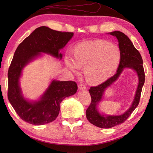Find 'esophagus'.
Instances as JSON below:
<instances>
[{"label": "esophagus", "instance_id": "obj_1", "mask_svg": "<svg viewBox=\"0 0 153 153\" xmlns=\"http://www.w3.org/2000/svg\"><path fill=\"white\" fill-rule=\"evenodd\" d=\"M78 89L79 90H85L86 86L84 85L83 83H79V84H78Z\"/></svg>", "mask_w": 153, "mask_h": 153}]
</instances>
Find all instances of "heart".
Segmentation results:
<instances>
[{"instance_id": "obj_1", "label": "heart", "mask_w": 153, "mask_h": 153, "mask_svg": "<svg viewBox=\"0 0 153 153\" xmlns=\"http://www.w3.org/2000/svg\"><path fill=\"white\" fill-rule=\"evenodd\" d=\"M122 59L120 47L106 40L85 41L75 47L74 57L68 53L65 56L66 66L74 73L81 66L88 82L100 83L108 79L118 68Z\"/></svg>"}]
</instances>
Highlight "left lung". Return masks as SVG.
<instances>
[{"mask_svg": "<svg viewBox=\"0 0 153 153\" xmlns=\"http://www.w3.org/2000/svg\"><path fill=\"white\" fill-rule=\"evenodd\" d=\"M110 34L118 39L119 47L122 53L121 62L115 75L100 85L90 87L89 91L91 97V102L86 110L87 119L91 123L100 128H113L116 126L121 124L129 118L139 105L145 79L142 57L129 37L122 32L118 31L111 32ZM125 67H130L135 69L137 71L139 77V85L132 105L128 111L120 116H105L100 115L97 111L96 106L101 100L103 91L106 88L111 85L117 79Z\"/></svg>", "mask_w": 153, "mask_h": 153, "instance_id": "obj_1", "label": "left lung"}]
</instances>
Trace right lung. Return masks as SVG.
Returning a JSON list of instances; mask_svg holds the SVG:
<instances>
[{"label":"right lung","mask_w":153,"mask_h":153,"mask_svg":"<svg viewBox=\"0 0 153 153\" xmlns=\"http://www.w3.org/2000/svg\"><path fill=\"white\" fill-rule=\"evenodd\" d=\"M74 35L72 32L58 31L46 26L38 27L16 48L8 71V99L22 120L33 125H43L56 120L60 104L64 98L74 95L77 89L73 81H53L39 101L31 102L24 99L19 85L22 70L39 53L51 54L61 58L59 50Z\"/></svg>","instance_id":"right-lung-1"}]
</instances>
